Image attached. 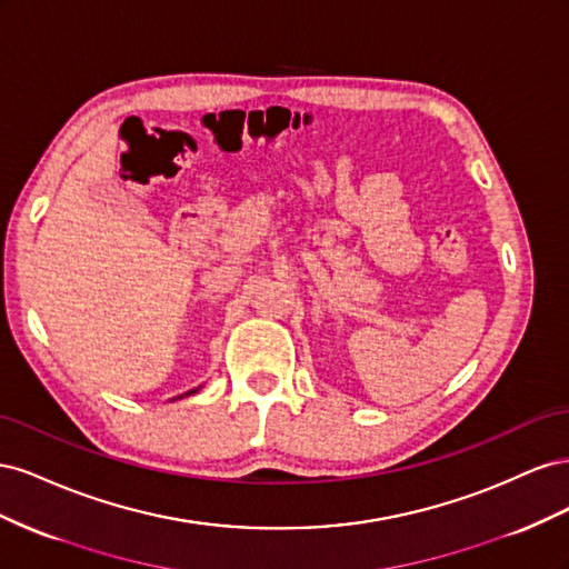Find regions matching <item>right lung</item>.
Wrapping results in <instances>:
<instances>
[{
    "instance_id": "add662e5",
    "label": "right lung",
    "mask_w": 569,
    "mask_h": 569,
    "mask_svg": "<svg viewBox=\"0 0 569 569\" xmlns=\"http://www.w3.org/2000/svg\"><path fill=\"white\" fill-rule=\"evenodd\" d=\"M199 389H192V391H187V393H182V396H189V393H197ZM182 396H180V399H182Z\"/></svg>"
}]
</instances>
